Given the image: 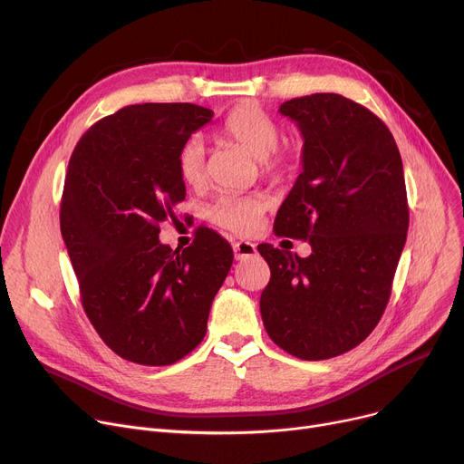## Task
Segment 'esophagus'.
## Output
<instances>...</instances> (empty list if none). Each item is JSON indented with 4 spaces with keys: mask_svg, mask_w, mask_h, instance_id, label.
<instances>
[{
    "mask_svg": "<svg viewBox=\"0 0 464 464\" xmlns=\"http://www.w3.org/2000/svg\"><path fill=\"white\" fill-rule=\"evenodd\" d=\"M233 252H235V259H237V261H242V259L252 257V256L257 252V248H256L254 242L238 240V242H235V245H233Z\"/></svg>",
    "mask_w": 464,
    "mask_h": 464,
    "instance_id": "34e87169",
    "label": "esophagus"
}]
</instances>
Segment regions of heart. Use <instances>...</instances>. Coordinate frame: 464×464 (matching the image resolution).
Listing matches in <instances>:
<instances>
[{
	"label": "heart",
	"mask_w": 464,
	"mask_h": 464,
	"mask_svg": "<svg viewBox=\"0 0 464 464\" xmlns=\"http://www.w3.org/2000/svg\"><path fill=\"white\" fill-rule=\"evenodd\" d=\"M222 135L259 160L266 173H282L289 165V150L280 149V128L275 118L254 103L235 107L224 120ZM179 175L189 188L205 182V146L201 139L191 137L179 152ZM265 203L259 195H222L210 208L208 218L227 231L252 233L263 214Z\"/></svg>",
	"instance_id": "heart-1"
}]
</instances>
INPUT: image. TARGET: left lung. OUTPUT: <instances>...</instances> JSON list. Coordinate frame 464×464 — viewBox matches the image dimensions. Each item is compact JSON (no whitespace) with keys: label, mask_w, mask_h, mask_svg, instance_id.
<instances>
[{"label":"left lung","mask_w":464,"mask_h":464,"mask_svg":"<svg viewBox=\"0 0 464 464\" xmlns=\"http://www.w3.org/2000/svg\"><path fill=\"white\" fill-rule=\"evenodd\" d=\"M303 135V173L275 233L308 240V257L273 245L259 310L273 343L304 361L343 355L378 325L408 233L402 160L383 121L344 95L312 93L280 105Z\"/></svg>","instance_id":"8db88e82"}]
</instances>
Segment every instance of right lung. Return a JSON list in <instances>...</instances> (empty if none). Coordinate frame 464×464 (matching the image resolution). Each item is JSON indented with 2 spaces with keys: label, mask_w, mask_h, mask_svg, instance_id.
<instances>
[{
  "label": "right lung",
  "mask_w": 464,
  "mask_h": 464,
  "mask_svg": "<svg viewBox=\"0 0 464 464\" xmlns=\"http://www.w3.org/2000/svg\"><path fill=\"white\" fill-rule=\"evenodd\" d=\"M214 112L142 103L102 118L71 154L60 227L82 308L121 359L163 367L199 346L233 263L226 238L198 231L188 248L160 242V224L186 198L179 152Z\"/></svg>",
  "instance_id": "add662e5"
}]
</instances>
